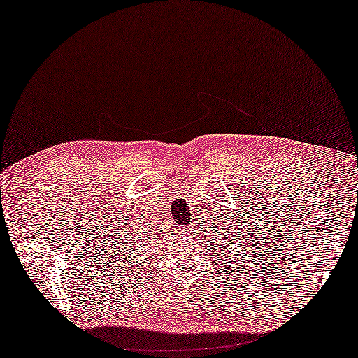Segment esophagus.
Wrapping results in <instances>:
<instances>
[{"label": "esophagus", "mask_w": 358, "mask_h": 358, "mask_svg": "<svg viewBox=\"0 0 358 358\" xmlns=\"http://www.w3.org/2000/svg\"><path fill=\"white\" fill-rule=\"evenodd\" d=\"M179 232H182V234H185V235H189L191 232H194V229L193 228H184L182 231H179Z\"/></svg>", "instance_id": "obj_1"}]
</instances>
